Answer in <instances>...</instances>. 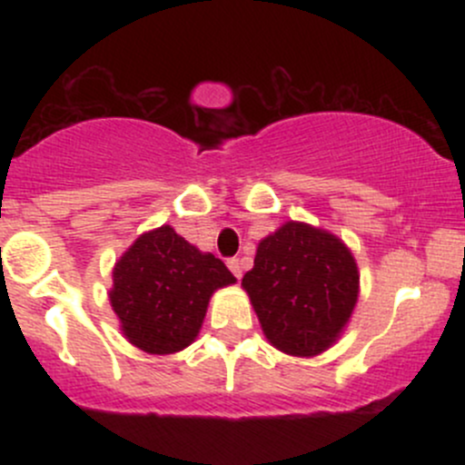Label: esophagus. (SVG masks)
Returning <instances> with one entry per match:
<instances>
[{"label":"esophagus","instance_id":"obj_1","mask_svg":"<svg viewBox=\"0 0 465 465\" xmlns=\"http://www.w3.org/2000/svg\"><path fill=\"white\" fill-rule=\"evenodd\" d=\"M227 266H229V269H232V273L236 275L238 280H240V277H242V262H240L238 258H229L227 260Z\"/></svg>","mask_w":465,"mask_h":465}]
</instances>
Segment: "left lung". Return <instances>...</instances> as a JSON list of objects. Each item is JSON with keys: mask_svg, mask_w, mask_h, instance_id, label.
Masks as SVG:
<instances>
[{"mask_svg": "<svg viewBox=\"0 0 465 465\" xmlns=\"http://www.w3.org/2000/svg\"><path fill=\"white\" fill-rule=\"evenodd\" d=\"M242 286L277 350L314 356L348 323L359 300V269L332 233L291 221L258 244Z\"/></svg>", "mask_w": 465, "mask_h": 465, "instance_id": "1", "label": "left lung"}]
</instances>
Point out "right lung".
<instances>
[{
	"mask_svg": "<svg viewBox=\"0 0 465 465\" xmlns=\"http://www.w3.org/2000/svg\"><path fill=\"white\" fill-rule=\"evenodd\" d=\"M236 277L170 225L143 233L114 269L111 306L122 332L148 354H173L194 341L216 288Z\"/></svg>",
	"mask_w": 465,
	"mask_h": 465,
	"instance_id": "1",
	"label": "right lung"
}]
</instances>
